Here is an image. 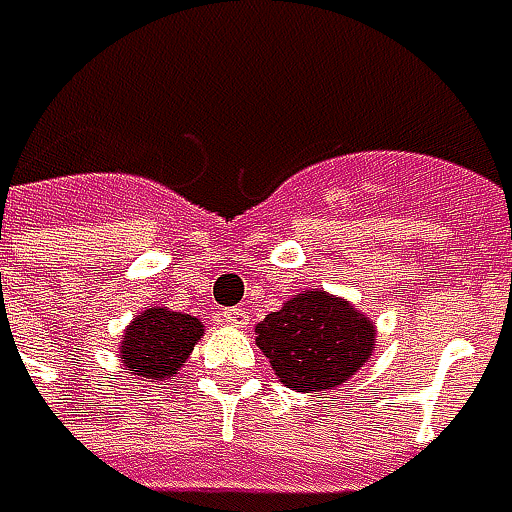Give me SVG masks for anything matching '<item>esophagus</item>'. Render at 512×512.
<instances>
[{"instance_id":"obj_1","label":"esophagus","mask_w":512,"mask_h":512,"mask_svg":"<svg viewBox=\"0 0 512 512\" xmlns=\"http://www.w3.org/2000/svg\"><path fill=\"white\" fill-rule=\"evenodd\" d=\"M222 322H227L230 327H245L247 313L242 307H230V310H222Z\"/></svg>"}]
</instances>
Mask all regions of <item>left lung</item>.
Masks as SVG:
<instances>
[{
	"mask_svg": "<svg viewBox=\"0 0 512 512\" xmlns=\"http://www.w3.org/2000/svg\"><path fill=\"white\" fill-rule=\"evenodd\" d=\"M276 379L296 393L336 390L373 359L376 322L322 287L299 290L256 325Z\"/></svg>",
	"mask_w": 512,
	"mask_h": 512,
	"instance_id": "1",
	"label": "left lung"
}]
</instances>
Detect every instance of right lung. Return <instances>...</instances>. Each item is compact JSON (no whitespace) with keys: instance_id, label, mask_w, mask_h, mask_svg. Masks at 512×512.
I'll return each instance as SVG.
<instances>
[{"instance_id":"1","label":"right lung","mask_w":512,"mask_h":512,"mask_svg":"<svg viewBox=\"0 0 512 512\" xmlns=\"http://www.w3.org/2000/svg\"><path fill=\"white\" fill-rule=\"evenodd\" d=\"M205 336V322L170 307H145L119 342V362L133 379L165 382L190 359L196 342Z\"/></svg>"}]
</instances>
